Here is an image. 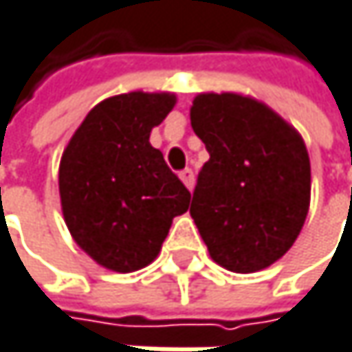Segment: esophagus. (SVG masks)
<instances>
[{
    "mask_svg": "<svg viewBox=\"0 0 352 352\" xmlns=\"http://www.w3.org/2000/svg\"><path fill=\"white\" fill-rule=\"evenodd\" d=\"M179 179L183 181V185H185L189 191L193 189V181H195V179H193V171H191V169H183V171L179 173Z\"/></svg>",
    "mask_w": 352,
    "mask_h": 352,
    "instance_id": "34e87169",
    "label": "esophagus"
}]
</instances>
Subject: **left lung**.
Masks as SVG:
<instances>
[{
    "label": "left lung",
    "mask_w": 352,
    "mask_h": 352,
    "mask_svg": "<svg viewBox=\"0 0 352 352\" xmlns=\"http://www.w3.org/2000/svg\"><path fill=\"white\" fill-rule=\"evenodd\" d=\"M189 116L209 153L189 213L211 260L238 274L268 268L292 248L310 208L300 133L238 92H201Z\"/></svg>",
    "instance_id": "1"
}]
</instances>
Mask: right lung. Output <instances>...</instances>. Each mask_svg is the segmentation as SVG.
Returning a JSON list of instances; mask_svg holds the SVG:
<instances>
[{"label": "right lung", "instance_id": "add662e5", "mask_svg": "<svg viewBox=\"0 0 352 352\" xmlns=\"http://www.w3.org/2000/svg\"><path fill=\"white\" fill-rule=\"evenodd\" d=\"M173 92H126L104 98L68 141L58 171L70 236L98 266L141 270L161 252L173 217L191 193L148 143L173 111Z\"/></svg>", "mask_w": 352, "mask_h": 352}]
</instances>
